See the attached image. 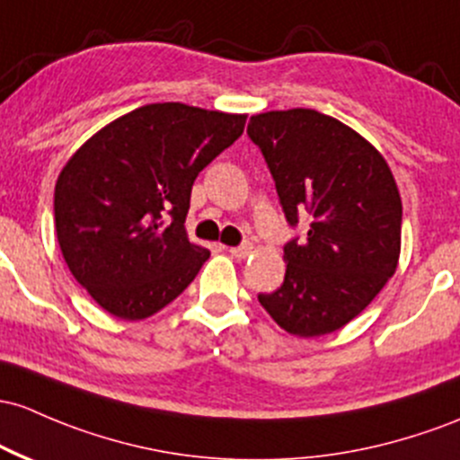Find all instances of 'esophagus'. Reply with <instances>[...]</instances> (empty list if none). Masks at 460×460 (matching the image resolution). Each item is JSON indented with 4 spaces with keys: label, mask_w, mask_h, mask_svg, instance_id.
<instances>
[{
    "label": "esophagus",
    "mask_w": 460,
    "mask_h": 460,
    "mask_svg": "<svg viewBox=\"0 0 460 460\" xmlns=\"http://www.w3.org/2000/svg\"><path fill=\"white\" fill-rule=\"evenodd\" d=\"M229 253L234 257H238V260H244V257H249L253 253V246L251 244H240V246H231Z\"/></svg>",
    "instance_id": "esophagus-1"
}]
</instances>
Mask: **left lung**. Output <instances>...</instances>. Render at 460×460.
Segmentation results:
<instances>
[{
	"mask_svg": "<svg viewBox=\"0 0 460 460\" xmlns=\"http://www.w3.org/2000/svg\"><path fill=\"white\" fill-rule=\"evenodd\" d=\"M286 220L310 218L284 246V284L257 295L288 334L316 338L356 319L400 261L402 199L386 159L362 135L314 109L251 118Z\"/></svg>",
	"mask_w": 460,
	"mask_h": 460,
	"instance_id": "8db88e82",
	"label": "left lung"
}]
</instances>
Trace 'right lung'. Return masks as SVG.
I'll return each mask as SVG.
<instances>
[{
  "label": "right lung",
  "instance_id": "add662e5",
  "mask_svg": "<svg viewBox=\"0 0 460 460\" xmlns=\"http://www.w3.org/2000/svg\"><path fill=\"white\" fill-rule=\"evenodd\" d=\"M244 122L181 102L146 104L100 128L60 170V253L109 314L148 319L199 275L209 251L185 231L191 185Z\"/></svg>",
  "mask_w": 460,
  "mask_h": 460
}]
</instances>
